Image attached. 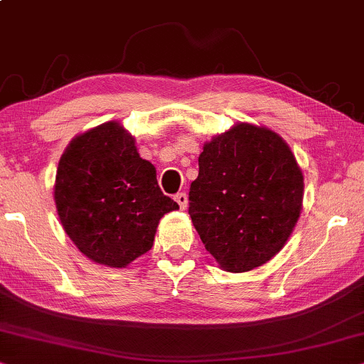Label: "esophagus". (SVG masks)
<instances>
[{
  "label": "esophagus",
  "instance_id": "1",
  "mask_svg": "<svg viewBox=\"0 0 364 364\" xmlns=\"http://www.w3.org/2000/svg\"><path fill=\"white\" fill-rule=\"evenodd\" d=\"M174 201L178 203L181 210H186V208H188V195H186V193H178V195L174 196Z\"/></svg>",
  "mask_w": 364,
  "mask_h": 364
}]
</instances>
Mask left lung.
I'll use <instances>...</instances> for the list:
<instances>
[{"instance_id":"left-lung-1","label":"left lung","mask_w":364,"mask_h":364,"mask_svg":"<svg viewBox=\"0 0 364 364\" xmlns=\"http://www.w3.org/2000/svg\"><path fill=\"white\" fill-rule=\"evenodd\" d=\"M190 216L221 269L245 273L278 255L303 208V171L278 133L236 123L206 141Z\"/></svg>"}]
</instances>
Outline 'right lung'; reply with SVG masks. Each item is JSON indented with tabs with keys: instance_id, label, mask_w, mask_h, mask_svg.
I'll list each match as a JSON object with an SVG mask.
<instances>
[{
	"instance_id": "add662e5",
	"label": "right lung",
	"mask_w": 364,
	"mask_h": 364,
	"mask_svg": "<svg viewBox=\"0 0 364 364\" xmlns=\"http://www.w3.org/2000/svg\"><path fill=\"white\" fill-rule=\"evenodd\" d=\"M55 203L76 248L108 268H126L151 250L159 220L179 210L119 121L71 139L58 163Z\"/></svg>"
}]
</instances>
